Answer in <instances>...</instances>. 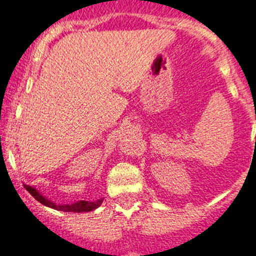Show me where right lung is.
<instances>
[{
    "mask_svg": "<svg viewBox=\"0 0 256 256\" xmlns=\"http://www.w3.org/2000/svg\"><path fill=\"white\" fill-rule=\"evenodd\" d=\"M24 188H26V190L28 191L30 194H31L32 196L37 200V202H40L41 204L46 205V206L52 208V209L61 210V212H91V210H95L96 208L100 206L101 202H102V200H96V202H86V200H81V202H74V204H71V205H56V204H54L52 202H50V200L44 199L41 194H38V192H37L36 188H31V186H28V185H24Z\"/></svg>",
    "mask_w": 256,
    "mask_h": 256,
    "instance_id": "add662e5",
    "label": "right lung"
}]
</instances>
